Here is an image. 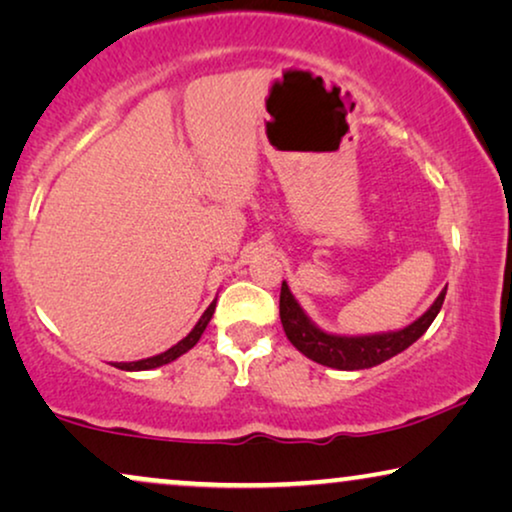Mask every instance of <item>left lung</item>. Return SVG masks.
<instances>
[{"label": "left lung", "instance_id": "8db88e82", "mask_svg": "<svg viewBox=\"0 0 512 512\" xmlns=\"http://www.w3.org/2000/svg\"><path fill=\"white\" fill-rule=\"evenodd\" d=\"M447 286L438 293L433 305L426 310L422 317L412 321L405 328L387 333H370V335H338L328 333L319 328L314 321L307 317V312L293 296L289 284L282 282V293H279V319H282L286 338L291 345L305 354L307 359L321 363V366L335 370H363L380 366L389 361L391 356L401 354L408 349L412 342H417L426 333V328L433 324L438 317L440 307H443Z\"/></svg>", "mask_w": 512, "mask_h": 512}]
</instances>
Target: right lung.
<instances>
[{
    "mask_svg": "<svg viewBox=\"0 0 512 512\" xmlns=\"http://www.w3.org/2000/svg\"><path fill=\"white\" fill-rule=\"evenodd\" d=\"M214 310H216V300H214L212 305L207 307L205 312H202V317L198 319V324L193 326V331L188 333L184 340H179L177 345H172L170 349H165L163 354L149 356V359H139V361H121V363H111V366H116V368H121V370H130V373H132V370H153V368L165 366V363L177 361L181 354H186L188 349L195 347V342L200 340V335L205 333L207 324H209V321H212V314H214Z\"/></svg>",
    "mask_w": 512,
    "mask_h": 512,
    "instance_id": "add662e5",
    "label": "right lung"
}]
</instances>
